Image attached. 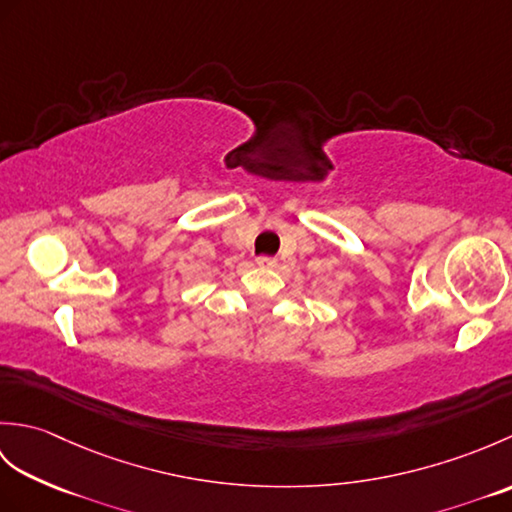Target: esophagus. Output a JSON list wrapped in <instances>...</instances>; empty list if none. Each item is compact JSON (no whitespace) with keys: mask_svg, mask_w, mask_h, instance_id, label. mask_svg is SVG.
<instances>
[{"mask_svg":"<svg viewBox=\"0 0 512 512\" xmlns=\"http://www.w3.org/2000/svg\"><path fill=\"white\" fill-rule=\"evenodd\" d=\"M257 266H262V268H275V266H277V259H275V257H257Z\"/></svg>","mask_w":512,"mask_h":512,"instance_id":"34e87169","label":"esophagus"}]
</instances>
